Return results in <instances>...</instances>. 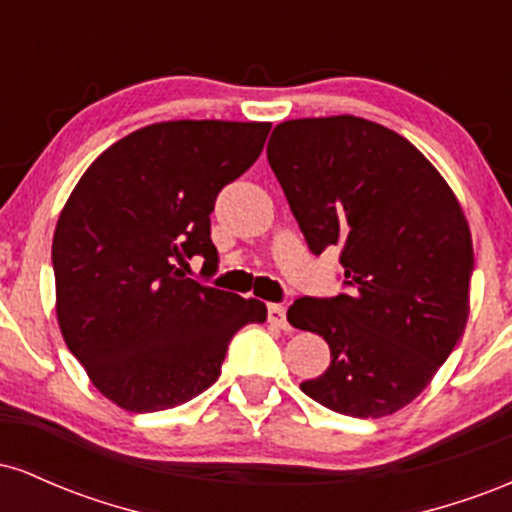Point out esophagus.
Returning <instances> with one entry per match:
<instances>
[{
  "instance_id": "34e87169",
  "label": "esophagus",
  "mask_w": 512,
  "mask_h": 512,
  "mask_svg": "<svg viewBox=\"0 0 512 512\" xmlns=\"http://www.w3.org/2000/svg\"><path fill=\"white\" fill-rule=\"evenodd\" d=\"M267 320L272 322L274 327H281V330H286V327H289V322H286V308L279 303L267 305Z\"/></svg>"
}]
</instances>
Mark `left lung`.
Here are the masks:
<instances>
[{
    "label": "left lung",
    "mask_w": 512,
    "mask_h": 512,
    "mask_svg": "<svg viewBox=\"0 0 512 512\" xmlns=\"http://www.w3.org/2000/svg\"><path fill=\"white\" fill-rule=\"evenodd\" d=\"M267 158L310 252L339 248L344 267V293L286 313L330 344V368L301 390L356 419L395 414L467 322L474 250L460 202L414 144L363 117L281 122Z\"/></svg>",
    "instance_id": "8db88e82"
}]
</instances>
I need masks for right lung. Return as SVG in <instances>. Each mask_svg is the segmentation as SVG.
Instances as JSON below:
<instances>
[{
  "mask_svg": "<svg viewBox=\"0 0 512 512\" xmlns=\"http://www.w3.org/2000/svg\"><path fill=\"white\" fill-rule=\"evenodd\" d=\"M269 122H158L105 149L74 187L52 238L57 322L91 383L127 411L190 402L216 383L240 327L264 303L199 284L219 262L216 197L262 154Z\"/></svg>",
  "mask_w": 512,
  "mask_h": 512,
  "instance_id": "add662e5",
  "label": "right lung"
}]
</instances>
